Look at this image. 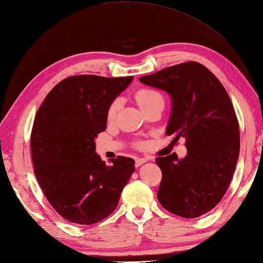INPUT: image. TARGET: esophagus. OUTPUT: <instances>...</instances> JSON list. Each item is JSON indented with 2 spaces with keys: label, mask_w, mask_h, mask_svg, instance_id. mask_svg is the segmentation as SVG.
Masks as SVG:
<instances>
[{
  "label": "esophagus",
  "mask_w": 263,
  "mask_h": 263,
  "mask_svg": "<svg viewBox=\"0 0 263 263\" xmlns=\"http://www.w3.org/2000/svg\"><path fill=\"white\" fill-rule=\"evenodd\" d=\"M146 161L147 160L142 159V157H137V159H136V166H140L141 164H144Z\"/></svg>",
  "instance_id": "esophagus-1"
}]
</instances>
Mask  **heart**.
Returning a JSON list of instances; mask_svg holds the SVG:
<instances>
[{"label": "heart", "mask_w": 263, "mask_h": 263, "mask_svg": "<svg viewBox=\"0 0 263 263\" xmlns=\"http://www.w3.org/2000/svg\"><path fill=\"white\" fill-rule=\"evenodd\" d=\"M135 99L141 110L147 107H149L151 104L155 102H159V101L163 102V97H162V94L159 92V90L154 88H149V87H144V88L138 89L135 94ZM121 104H122L121 99H115L110 104H109L108 110H107V118L109 121H112V119L116 117L119 108H121Z\"/></svg>", "instance_id": "1"}]
</instances>
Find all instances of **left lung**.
<instances>
[{"label": "left lung", "instance_id": "1", "mask_svg": "<svg viewBox=\"0 0 263 263\" xmlns=\"http://www.w3.org/2000/svg\"><path fill=\"white\" fill-rule=\"evenodd\" d=\"M168 92L173 101L166 136L185 139L187 155L156 157L162 171L157 199L184 218L208 213L230 185L239 156V124L221 82L198 62L169 66L139 78Z\"/></svg>", "mask_w": 263, "mask_h": 263}]
</instances>
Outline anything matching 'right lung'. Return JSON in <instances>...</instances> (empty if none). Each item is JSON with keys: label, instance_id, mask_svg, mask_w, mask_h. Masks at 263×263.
<instances>
[{"label": "right lung", "instance_id": "add662e5", "mask_svg": "<svg viewBox=\"0 0 263 263\" xmlns=\"http://www.w3.org/2000/svg\"><path fill=\"white\" fill-rule=\"evenodd\" d=\"M133 77L79 74L57 84L36 111L31 155L37 183L52 208L71 223L90 226L108 217L135 171V160L106 164L95 153L107 110Z\"/></svg>", "mask_w": 263, "mask_h": 263}]
</instances>
